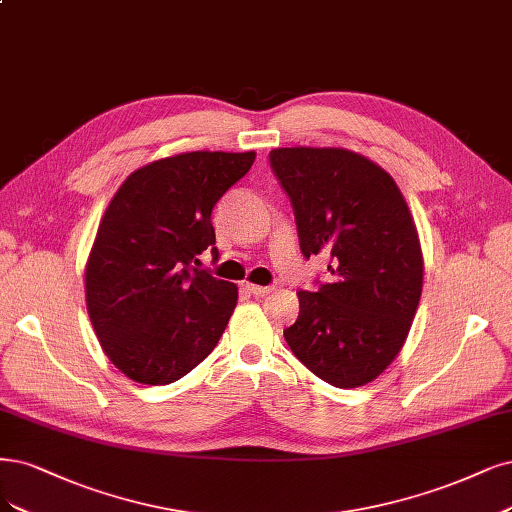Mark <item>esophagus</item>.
Masks as SVG:
<instances>
[{
	"label": "esophagus",
	"mask_w": 512,
	"mask_h": 512,
	"mask_svg": "<svg viewBox=\"0 0 512 512\" xmlns=\"http://www.w3.org/2000/svg\"><path fill=\"white\" fill-rule=\"evenodd\" d=\"M243 288L248 290L250 294H254V296H267V294H271L273 292V288L271 286H256V284H243Z\"/></svg>",
	"instance_id": "esophagus-1"
}]
</instances>
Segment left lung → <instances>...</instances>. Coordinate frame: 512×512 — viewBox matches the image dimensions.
I'll list each match as a JSON object with an SVG mask.
<instances>
[{"label": "left lung", "instance_id": "left-lung-1", "mask_svg": "<svg viewBox=\"0 0 512 512\" xmlns=\"http://www.w3.org/2000/svg\"><path fill=\"white\" fill-rule=\"evenodd\" d=\"M269 163L290 197L305 258L328 254L330 279L298 292L284 337L313 375L343 387L377 379L398 356L419 305L424 258L392 175L343 148H277Z\"/></svg>", "mask_w": 512, "mask_h": 512}]
</instances>
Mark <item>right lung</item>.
Instances as JSON below:
<instances>
[{
	"instance_id": "right-lung-1",
	"label": "right lung",
	"mask_w": 512,
	"mask_h": 512,
	"mask_svg": "<svg viewBox=\"0 0 512 512\" xmlns=\"http://www.w3.org/2000/svg\"><path fill=\"white\" fill-rule=\"evenodd\" d=\"M256 152H186L133 171L101 218L86 262V309L129 379L167 385L201 364L237 305V286L199 269L218 258L211 209Z\"/></svg>"
}]
</instances>
